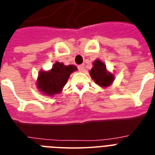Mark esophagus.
Here are the masks:
<instances>
[{"label": "esophagus", "instance_id": "esophagus-1", "mask_svg": "<svg viewBox=\"0 0 155 155\" xmlns=\"http://www.w3.org/2000/svg\"><path fill=\"white\" fill-rule=\"evenodd\" d=\"M78 70L80 72H83L84 70H85V66H84V65H78Z\"/></svg>", "mask_w": 155, "mask_h": 155}]
</instances>
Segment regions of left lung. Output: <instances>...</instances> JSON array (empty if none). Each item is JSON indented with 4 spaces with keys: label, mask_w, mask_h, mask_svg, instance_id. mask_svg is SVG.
Returning <instances> with one entry per match:
<instances>
[{
    "label": "left lung",
    "mask_w": 155,
    "mask_h": 155,
    "mask_svg": "<svg viewBox=\"0 0 155 155\" xmlns=\"http://www.w3.org/2000/svg\"><path fill=\"white\" fill-rule=\"evenodd\" d=\"M90 74L93 81L102 88L112 85L115 79L114 75L107 70L106 64L100 59L93 62V68L90 70Z\"/></svg>",
    "instance_id": "obj_1"
}]
</instances>
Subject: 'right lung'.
I'll list each match as a JSON object with an SVG mask.
<instances>
[{
    "mask_svg": "<svg viewBox=\"0 0 155 155\" xmlns=\"http://www.w3.org/2000/svg\"><path fill=\"white\" fill-rule=\"evenodd\" d=\"M77 70L78 68L75 65H65L57 61L48 71L39 72L36 85L43 94L53 97L62 91L70 74Z\"/></svg>",
    "mask_w": 155,
    "mask_h": 155,
    "instance_id": "right-lung-1",
    "label": "right lung"
}]
</instances>
